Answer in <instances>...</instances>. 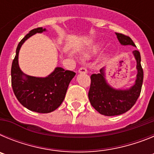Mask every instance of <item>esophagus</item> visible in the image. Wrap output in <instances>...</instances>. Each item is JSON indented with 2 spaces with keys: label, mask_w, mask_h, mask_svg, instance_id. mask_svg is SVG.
<instances>
[{
  "label": "esophagus",
  "mask_w": 154,
  "mask_h": 154,
  "mask_svg": "<svg viewBox=\"0 0 154 154\" xmlns=\"http://www.w3.org/2000/svg\"><path fill=\"white\" fill-rule=\"evenodd\" d=\"M79 73H80V74H85V73H87V69L84 67L80 68L79 69Z\"/></svg>",
  "instance_id": "obj_1"
}]
</instances>
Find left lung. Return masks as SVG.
Returning a JSON list of instances; mask_svg holds the SVG:
<instances>
[{"label": "left lung", "mask_w": 154, "mask_h": 154, "mask_svg": "<svg viewBox=\"0 0 154 154\" xmlns=\"http://www.w3.org/2000/svg\"><path fill=\"white\" fill-rule=\"evenodd\" d=\"M122 45L136 47L130 37L116 33ZM133 55L137 62V78L132 86L126 89H115L108 83L106 79V68L100 69L98 74L91 75L89 99L91 105L102 115L112 116L123 114L130 110L140 96L143 80V71L141 66L140 51L135 50Z\"/></svg>", "instance_id": "left-lung-1"}]
</instances>
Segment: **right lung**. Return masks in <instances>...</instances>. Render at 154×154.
Listing matches in <instances>:
<instances>
[{"mask_svg":"<svg viewBox=\"0 0 154 154\" xmlns=\"http://www.w3.org/2000/svg\"><path fill=\"white\" fill-rule=\"evenodd\" d=\"M47 31L46 28L31 30L19 42L11 65V85L14 95L23 106L33 112L48 113L56 109L63 102L71 80L75 73L56 67L46 77L24 74L19 67L18 55L21 46L30 37Z\"/></svg>","mask_w":154,"mask_h":154,"instance_id":"right-lung-1","label":"right lung"}]
</instances>
